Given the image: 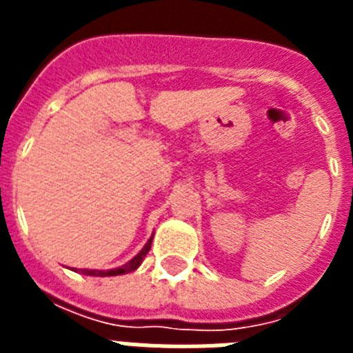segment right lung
I'll use <instances>...</instances> for the list:
<instances>
[{
    "instance_id": "obj_1",
    "label": "right lung",
    "mask_w": 353,
    "mask_h": 353,
    "mask_svg": "<svg viewBox=\"0 0 353 353\" xmlns=\"http://www.w3.org/2000/svg\"><path fill=\"white\" fill-rule=\"evenodd\" d=\"M150 245H152V238H150L148 241H146V245L141 249V252H139L137 256H133L132 260L128 263H124V265H121V268H115V269H79L80 273L82 274H90V276H115V274H124V273H130V271H135V269L141 265V262H143V258L148 254L150 251Z\"/></svg>"
}]
</instances>
